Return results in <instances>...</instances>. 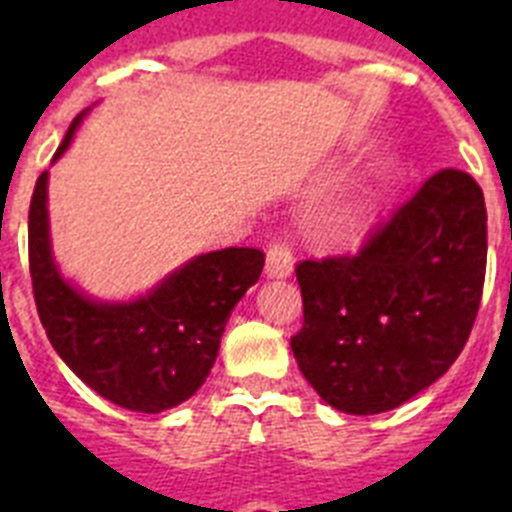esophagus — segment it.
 <instances>
[{
	"mask_svg": "<svg viewBox=\"0 0 512 512\" xmlns=\"http://www.w3.org/2000/svg\"><path fill=\"white\" fill-rule=\"evenodd\" d=\"M295 266V253L287 238H271L266 246V274L269 277H289Z\"/></svg>",
	"mask_w": 512,
	"mask_h": 512,
	"instance_id": "obj_1",
	"label": "esophagus"
}]
</instances>
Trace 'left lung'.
Segmentation results:
<instances>
[{
    "mask_svg": "<svg viewBox=\"0 0 512 512\" xmlns=\"http://www.w3.org/2000/svg\"><path fill=\"white\" fill-rule=\"evenodd\" d=\"M487 269L482 187L441 169L359 251L295 266L302 328L297 366L351 415L392 410L446 374L472 333Z\"/></svg>",
    "mask_w": 512,
    "mask_h": 512,
    "instance_id": "8db88e82",
    "label": "left lung"
}]
</instances>
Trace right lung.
Instances as JSON below:
<instances>
[{
    "mask_svg": "<svg viewBox=\"0 0 512 512\" xmlns=\"http://www.w3.org/2000/svg\"><path fill=\"white\" fill-rule=\"evenodd\" d=\"M79 122L81 115L53 158L69 148ZM45 182L48 171L38 176L30 200L27 256L35 307L51 346L81 382L120 408L161 413L189 400L215 364L230 310L259 282L264 253H202L143 300L99 305L63 282L53 264Z\"/></svg>",
    "mask_w": 512,
    "mask_h": 512,
    "instance_id": "add662e5",
    "label": "right lung"
}]
</instances>
